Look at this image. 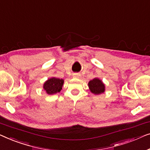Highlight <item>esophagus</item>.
Returning a JSON list of instances; mask_svg holds the SVG:
<instances>
[{"label":"esophagus","mask_w":150,"mask_h":150,"mask_svg":"<svg viewBox=\"0 0 150 150\" xmlns=\"http://www.w3.org/2000/svg\"><path fill=\"white\" fill-rule=\"evenodd\" d=\"M73 77L76 78H79L81 77V74H80V73H74V74H73Z\"/></svg>","instance_id":"34e87169"}]
</instances>
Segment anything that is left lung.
Wrapping results in <instances>:
<instances>
[{"label":"left lung","instance_id":"left-lung-1","mask_svg":"<svg viewBox=\"0 0 150 150\" xmlns=\"http://www.w3.org/2000/svg\"><path fill=\"white\" fill-rule=\"evenodd\" d=\"M90 91L93 94H99L103 93L105 91V85L103 83L102 81L98 79V78H94V79L90 81L88 83Z\"/></svg>","mask_w":150,"mask_h":150}]
</instances>
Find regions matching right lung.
<instances>
[{
	"mask_svg": "<svg viewBox=\"0 0 150 150\" xmlns=\"http://www.w3.org/2000/svg\"><path fill=\"white\" fill-rule=\"evenodd\" d=\"M64 80L62 79L52 77L45 82L43 86L44 90L48 94H54L60 92L62 90Z\"/></svg>",
	"mask_w": 150,
	"mask_h": 150,
	"instance_id": "right-lung-1",
	"label": "right lung"
}]
</instances>
